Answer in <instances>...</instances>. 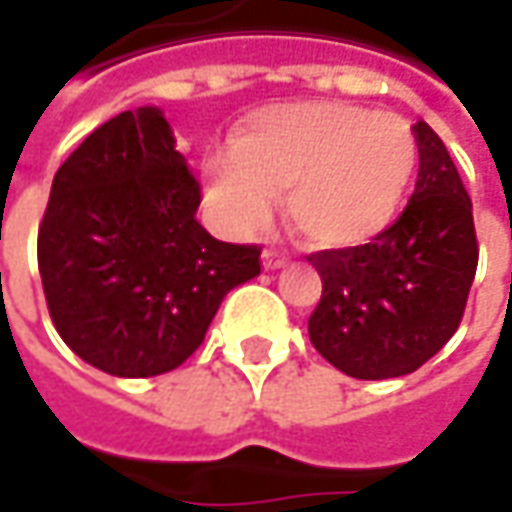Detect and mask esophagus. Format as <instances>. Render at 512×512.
Segmentation results:
<instances>
[{
  "mask_svg": "<svg viewBox=\"0 0 512 512\" xmlns=\"http://www.w3.org/2000/svg\"><path fill=\"white\" fill-rule=\"evenodd\" d=\"M289 263V257H286V252H280V249H266L263 252V266L266 269H283Z\"/></svg>",
  "mask_w": 512,
  "mask_h": 512,
  "instance_id": "obj_1",
  "label": "esophagus"
}]
</instances>
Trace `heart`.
<instances>
[{
	"mask_svg": "<svg viewBox=\"0 0 512 512\" xmlns=\"http://www.w3.org/2000/svg\"><path fill=\"white\" fill-rule=\"evenodd\" d=\"M416 135L405 118L340 101L260 113L206 161V198L238 232L272 218L286 195L294 232L314 249L362 246L397 218L414 178Z\"/></svg>",
	"mask_w": 512,
	"mask_h": 512,
	"instance_id": "1",
	"label": "heart"
}]
</instances>
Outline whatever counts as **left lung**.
<instances>
[{"mask_svg":"<svg viewBox=\"0 0 512 512\" xmlns=\"http://www.w3.org/2000/svg\"><path fill=\"white\" fill-rule=\"evenodd\" d=\"M419 175L408 206L377 238L309 255L323 297L311 345L357 379L405 377L456 334L476 277L473 203L442 138L414 124Z\"/></svg>","mask_w":512,"mask_h":512,"instance_id":"obj_1","label":"left lung"}]
</instances>
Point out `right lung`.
I'll list each match as a JSON object with an SVG mask.
<instances>
[{
  "label": "right lung",
  "instance_id": "obj_1",
  "mask_svg": "<svg viewBox=\"0 0 512 512\" xmlns=\"http://www.w3.org/2000/svg\"><path fill=\"white\" fill-rule=\"evenodd\" d=\"M198 206L158 107L118 113L59 167L36 252L50 320L81 360L113 377L167 374L260 274V246L215 240Z\"/></svg>",
  "mask_w": 512,
  "mask_h": 512
}]
</instances>
